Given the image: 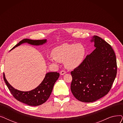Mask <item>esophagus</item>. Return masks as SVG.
<instances>
[{
  "label": "esophagus",
  "mask_w": 123,
  "mask_h": 123,
  "mask_svg": "<svg viewBox=\"0 0 123 123\" xmlns=\"http://www.w3.org/2000/svg\"><path fill=\"white\" fill-rule=\"evenodd\" d=\"M60 74L61 75H63L65 74L66 73V71H64V70H62V71H60Z\"/></svg>",
  "instance_id": "34e87169"
}]
</instances>
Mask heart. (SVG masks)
Segmentation results:
<instances>
[{
    "mask_svg": "<svg viewBox=\"0 0 123 123\" xmlns=\"http://www.w3.org/2000/svg\"><path fill=\"white\" fill-rule=\"evenodd\" d=\"M86 50L81 44H63L54 49L53 57L49 59L53 62L64 61L65 66L69 69L78 67L85 57Z\"/></svg>",
    "mask_w": 123,
    "mask_h": 123,
    "instance_id": "b5f03b06",
    "label": "heart"
}]
</instances>
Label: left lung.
I'll return each instance as SVG.
<instances>
[{"label":"left lung","mask_w":123,"mask_h":123,"mask_svg":"<svg viewBox=\"0 0 123 123\" xmlns=\"http://www.w3.org/2000/svg\"><path fill=\"white\" fill-rule=\"evenodd\" d=\"M95 50L80 65L71 72V90L80 101L93 102L107 95L111 90L117 72L114 51L104 39L93 36Z\"/></svg>","instance_id":"8db88e82"}]
</instances>
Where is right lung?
<instances>
[{
  "instance_id": "right-lung-1",
  "label": "right lung",
  "mask_w": 123,
  "mask_h": 123,
  "mask_svg": "<svg viewBox=\"0 0 123 123\" xmlns=\"http://www.w3.org/2000/svg\"><path fill=\"white\" fill-rule=\"evenodd\" d=\"M46 41V39L34 40L24 39L15 45L11 50L24 43L33 45H40L45 43ZM59 76V73L57 72L47 73L39 85L31 91L27 92L19 91L11 86L6 80L4 73H3V79L10 93L17 100L29 106H37L43 104L48 99L52 91L54 84Z\"/></svg>"
}]
</instances>
